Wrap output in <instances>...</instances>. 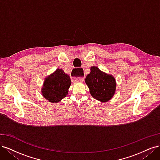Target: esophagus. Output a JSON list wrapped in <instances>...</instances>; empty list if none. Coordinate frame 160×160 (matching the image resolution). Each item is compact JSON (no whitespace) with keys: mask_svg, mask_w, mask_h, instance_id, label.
Listing matches in <instances>:
<instances>
[{"mask_svg":"<svg viewBox=\"0 0 160 160\" xmlns=\"http://www.w3.org/2000/svg\"><path fill=\"white\" fill-rule=\"evenodd\" d=\"M82 71L83 69H74L72 71V73H73L74 76L72 77V79L74 81L77 82H82L84 80V77L83 73H82ZM78 75H77V74Z\"/></svg>","mask_w":160,"mask_h":160,"instance_id":"esophagus-1","label":"esophagus"}]
</instances>
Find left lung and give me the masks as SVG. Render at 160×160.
<instances>
[{"mask_svg":"<svg viewBox=\"0 0 160 160\" xmlns=\"http://www.w3.org/2000/svg\"><path fill=\"white\" fill-rule=\"evenodd\" d=\"M85 83L91 95L102 103L112 99L117 85L112 75L106 73L95 66L91 67V72L86 77Z\"/></svg>","mask_w":160,"mask_h":160,"instance_id":"8db88e82","label":"left lung"}]
</instances>
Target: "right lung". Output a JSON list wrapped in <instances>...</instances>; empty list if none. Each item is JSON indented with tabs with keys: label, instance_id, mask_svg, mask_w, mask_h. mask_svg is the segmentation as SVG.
<instances>
[{
	"label": "right lung",
	"instance_id": "1",
	"mask_svg": "<svg viewBox=\"0 0 160 160\" xmlns=\"http://www.w3.org/2000/svg\"><path fill=\"white\" fill-rule=\"evenodd\" d=\"M71 85L69 75L65 73L62 69H57L45 78L41 88V94L51 103L60 102L68 95Z\"/></svg>",
	"mask_w": 160,
	"mask_h": 160
}]
</instances>
